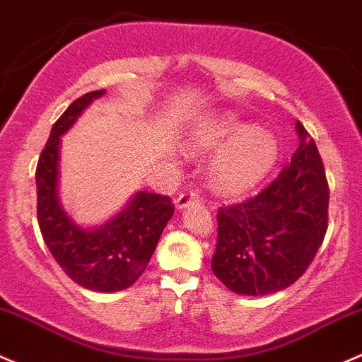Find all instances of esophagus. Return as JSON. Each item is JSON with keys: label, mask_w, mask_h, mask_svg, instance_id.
Here are the masks:
<instances>
[{"label": "esophagus", "mask_w": 362, "mask_h": 362, "mask_svg": "<svg viewBox=\"0 0 362 362\" xmlns=\"http://www.w3.org/2000/svg\"><path fill=\"white\" fill-rule=\"evenodd\" d=\"M201 197L197 192H192V191H184L180 194V196L175 199V206L178 208V210H182V208H187L189 204H194V203H199Z\"/></svg>", "instance_id": "34e87169"}]
</instances>
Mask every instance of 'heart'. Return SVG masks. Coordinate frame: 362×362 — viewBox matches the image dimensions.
I'll return each mask as SVG.
<instances>
[{"mask_svg":"<svg viewBox=\"0 0 362 362\" xmlns=\"http://www.w3.org/2000/svg\"><path fill=\"white\" fill-rule=\"evenodd\" d=\"M189 149L194 154L216 152L210 166L211 184L223 194H241L260 184L274 168L279 144L271 132L248 127L234 112L203 121L192 132Z\"/></svg>","mask_w":362,"mask_h":362,"instance_id":"heart-1","label":"heart"}]
</instances>
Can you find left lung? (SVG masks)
Here are the masks:
<instances>
[{
  "mask_svg": "<svg viewBox=\"0 0 362 362\" xmlns=\"http://www.w3.org/2000/svg\"><path fill=\"white\" fill-rule=\"evenodd\" d=\"M298 149L251 199L220 206L213 274L239 295L281 291L302 277L328 229L329 189L314 139L296 121Z\"/></svg>",
  "mask_w": 362,
  "mask_h": 362,
  "instance_id": "left-lung-1",
  "label": "left lung"
}]
</instances>
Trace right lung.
Returning a JSON list of instances; mask_svg holds the SVG:
<instances>
[{
	"label": "right lung",
	"instance_id": "add662e5",
	"mask_svg": "<svg viewBox=\"0 0 362 362\" xmlns=\"http://www.w3.org/2000/svg\"><path fill=\"white\" fill-rule=\"evenodd\" d=\"M104 93L97 90L76 98L55 121L36 166V192L37 223L57 264L79 286L112 293L127 290L142 276L175 206L168 196L140 191L95 229L78 226L62 208L57 192L60 136Z\"/></svg>",
	"mask_w": 362,
	"mask_h": 362
}]
</instances>
